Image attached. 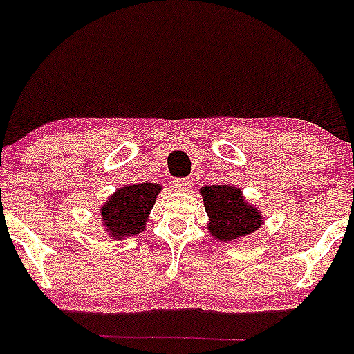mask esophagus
Returning <instances> with one entry per match:
<instances>
[{"instance_id":"1","label":"esophagus","mask_w":354,"mask_h":354,"mask_svg":"<svg viewBox=\"0 0 354 354\" xmlns=\"http://www.w3.org/2000/svg\"><path fill=\"white\" fill-rule=\"evenodd\" d=\"M171 188L176 189V191H188L191 188V180L188 178H174L171 180Z\"/></svg>"}]
</instances>
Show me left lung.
Masks as SVG:
<instances>
[{"label":"left lung","mask_w":354,"mask_h":354,"mask_svg":"<svg viewBox=\"0 0 354 354\" xmlns=\"http://www.w3.org/2000/svg\"><path fill=\"white\" fill-rule=\"evenodd\" d=\"M200 193L209 218V234L218 241L245 238L265 225L261 211L248 203L243 191L236 186H203Z\"/></svg>","instance_id":"left-lung-1"}]
</instances>
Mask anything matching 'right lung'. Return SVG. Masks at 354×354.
I'll return each instance as SVG.
<instances>
[{
  "mask_svg": "<svg viewBox=\"0 0 354 354\" xmlns=\"http://www.w3.org/2000/svg\"><path fill=\"white\" fill-rule=\"evenodd\" d=\"M161 186L156 183H136L120 186L101 206V223L111 239L138 236L146 230Z\"/></svg>",
  "mask_w": 354,
  "mask_h": 354,
  "instance_id": "1",
  "label": "right lung"
}]
</instances>
